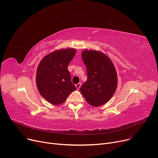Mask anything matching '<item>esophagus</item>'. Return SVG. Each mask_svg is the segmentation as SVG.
<instances>
[{
  "instance_id": "esophagus-1",
  "label": "esophagus",
  "mask_w": 158,
  "mask_h": 158,
  "mask_svg": "<svg viewBox=\"0 0 158 158\" xmlns=\"http://www.w3.org/2000/svg\"><path fill=\"white\" fill-rule=\"evenodd\" d=\"M76 88H77V89H79L80 88V87L81 86V82H79V83L78 84H77L76 85Z\"/></svg>"
}]
</instances>
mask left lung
Segmentation results:
<instances>
[{"mask_svg": "<svg viewBox=\"0 0 158 158\" xmlns=\"http://www.w3.org/2000/svg\"><path fill=\"white\" fill-rule=\"evenodd\" d=\"M82 59L86 66L87 81L80 88L91 106H100L109 101L117 87V74L110 58L102 52L85 50Z\"/></svg>", "mask_w": 158, "mask_h": 158, "instance_id": "1", "label": "left lung"}]
</instances>
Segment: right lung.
I'll list each match as a JSON object with an SVG mask.
<instances>
[{
    "label": "right lung",
    "instance_id": "right-lung-1",
    "mask_svg": "<svg viewBox=\"0 0 158 158\" xmlns=\"http://www.w3.org/2000/svg\"><path fill=\"white\" fill-rule=\"evenodd\" d=\"M76 50H57L45 56L36 71V85L40 95L54 105L63 104L77 88L72 84L68 70Z\"/></svg>",
    "mask_w": 158,
    "mask_h": 158
}]
</instances>
